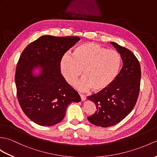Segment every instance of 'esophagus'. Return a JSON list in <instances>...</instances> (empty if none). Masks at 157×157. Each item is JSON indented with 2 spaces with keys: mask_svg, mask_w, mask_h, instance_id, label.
<instances>
[{
  "mask_svg": "<svg viewBox=\"0 0 157 157\" xmlns=\"http://www.w3.org/2000/svg\"><path fill=\"white\" fill-rule=\"evenodd\" d=\"M79 96H80V98H81V100L82 101H84L86 99V96L84 95H83V94H80Z\"/></svg>",
  "mask_w": 157,
  "mask_h": 157,
  "instance_id": "esophagus-1",
  "label": "esophagus"
}]
</instances>
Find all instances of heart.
Instances as JSON below:
<instances>
[{"label":"heart","instance_id":"heart-1","mask_svg":"<svg viewBox=\"0 0 157 157\" xmlns=\"http://www.w3.org/2000/svg\"><path fill=\"white\" fill-rule=\"evenodd\" d=\"M121 57L116 51L106 49L94 43H85L75 47L72 56L65 54L60 61V70L66 82L76 83L79 90L92 89L100 92L114 82L120 71Z\"/></svg>","mask_w":157,"mask_h":157}]
</instances>
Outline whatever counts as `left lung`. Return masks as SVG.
<instances>
[{"label":"left lung","mask_w":157,"mask_h":157,"mask_svg":"<svg viewBox=\"0 0 157 157\" xmlns=\"http://www.w3.org/2000/svg\"><path fill=\"white\" fill-rule=\"evenodd\" d=\"M120 54L122 67L112 84L100 92L87 96L96 104V111L88 116L89 122L97 126H114L132 110L139 94L140 65L134 53L126 47L110 42Z\"/></svg>","instance_id":"obj_1"}]
</instances>
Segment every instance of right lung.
Wrapping results in <instances>:
<instances>
[{
    "label": "right lung",
    "instance_id": "right-lung-1",
    "mask_svg": "<svg viewBox=\"0 0 157 157\" xmlns=\"http://www.w3.org/2000/svg\"><path fill=\"white\" fill-rule=\"evenodd\" d=\"M79 39L43 35L27 46L21 55L14 76L17 98L25 115L40 126L60 122L67 105L81 101L60 70L62 57ZM37 68L40 73L34 75Z\"/></svg>",
    "mask_w": 157,
    "mask_h": 157
}]
</instances>
